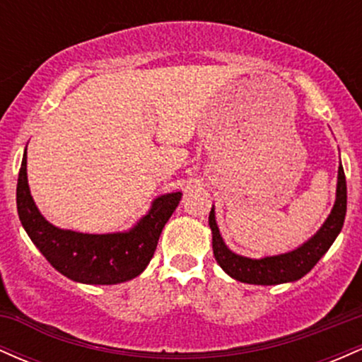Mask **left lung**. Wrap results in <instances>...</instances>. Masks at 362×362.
Returning <instances> with one entry per match:
<instances>
[{
	"instance_id": "1",
	"label": "left lung",
	"mask_w": 362,
	"mask_h": 362,
	"mask_svg": "<svg viewBox=\"0 0 362 362\" xmlns=\"http://www.w3.org/2000/svg\"><path fill=\"white\" fill-rule=\"evenodd\" d=\"M347 211V185L344 175L342 165H339L337 192H335V204L330 214L322 224V228L315 233L308 242L300 245L294 250L279 253V255L262 257V259H250V257L238 255L231 252L224 243L216 223L214 206L209 213V226L213 231V252L219 267L233 279L247 284L257 286H276L284 282H294L306 276L317 262L325 255L332 243L335 242L340 230L344 226Z\"/></svg>"
}]
</instances>
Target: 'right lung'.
I'll use <instances>...</instances> for the list:
<instances>
[{
    "label": "right lung",
    "instance_id": "1",
    "mask_svg": "<svg viewBox=\"0 0 362 362\" xmlns=\"http://www.w3.org/2000/svg\"><path fill=\"white\" fill-rule=\"evenodd\" d=\"M180 199L182 192L160 195L131 230L91 235L61 230L40 214L28 187L27 149L16 184V209L27 235L57 272L83 284H119L138 277Z\"/></svg>",
    "mask_w": 362,
    "mask_h": 362
}]
</instances>
